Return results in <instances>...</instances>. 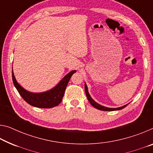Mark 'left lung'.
Wrapping results in <instances>:
<instances>
[{"label": "left lung", "instance_id": "obj_1", "mask_svg": "<svg viewBox=\"0 0 153 153\" xmlns=\"http://www.w3.org/2000/svg\"><path fill=\"white\" fill-rule=\"evenodd\" d=\"M85 94H86V96H87V98H88V99L89 100V102H90V104L92 105V106L96 108V109H99V110H102V111H116V110H120L122 109H123L125 107H126V105H124L123 107H118V108H108V107H103L102 105H100L99 104H98L97 102H96L92 98H91V96H90L88 93V87H87L86 84H85Z\"/></svg>", "mask_w": 153, "mask_h": 153}]
</instances>
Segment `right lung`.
<instances>
[{
  "label": "right lung",
  "mask_w": 153,
  "mask_h": 153,
  "mask_svg": "<svg viewBox=\"0 0 153 153\" xmlns=\"http://www.w3.org/2000/svg\"><path fill=\"white\" fill-rule=\"evenodd\" d=\"M76 71L73 70L65 75L57 86L52 90L42 93H31L22 88L16 81L12 70V80L14 86L26 102L33 107L39 108H52L57 106L62 102L66 86L72 75Z\"/></svg>",
  "instance_id": "add662e5"
}]
</instances>
